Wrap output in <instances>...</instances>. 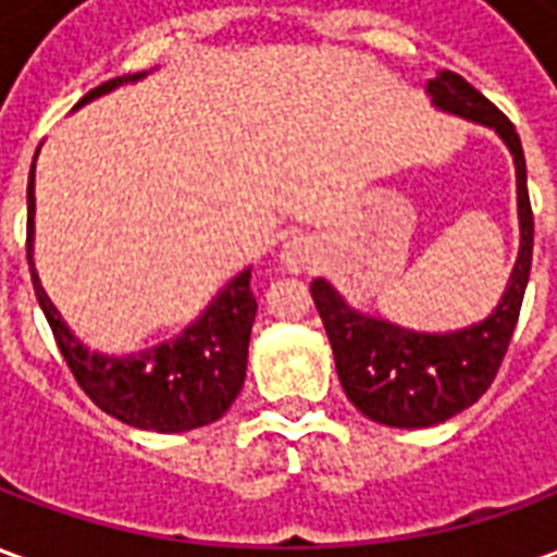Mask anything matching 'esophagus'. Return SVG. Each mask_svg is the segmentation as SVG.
I'll list each match as a JSON object with an SVG mask.
<instances>
[{
	"mask_svg": "<svg viewBox=\"0 0 557 557\" xmlns=\"http://www.w3.org/2000/svg\"><path fill=\"white\" fill-rule=\"evenodd\" d=\"M315 242L313 238H307V235H295L289 242L283 244V250H280V262L286 271H307V268L315 262Z\"/></svg>",
	"mask_w": 557,
	"mask_h": 557,
	"instance_id": "obj_1",
	"label": "esophagus"
}]
</instances>
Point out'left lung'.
Here are the masks:
<instances>
[{
    "instance_id": "1",
    "label": "left lung",
    "mask_w": 557,
    "mask_h": 557,
    "mask_svg": "<svg viewBox=\"0 0 557 557\" xmlns=\"http://www.w3.org/2000/svg\"><path fill=\"white\" fill-rule=\"evenodd\" d=\"M426 95L432 107L444 113L492 127L510 148L516 163L519 256L498 307L478 325L447 334H420L379 315L358 313L327 280L315 277L310 283L315 310L334 349L339 385L351 406L375 423L403 430L444 423L486 394L513 337L534 253L525 154L513 122L454 71H438L426 83Z\"/></svg>"
}]
</instances>
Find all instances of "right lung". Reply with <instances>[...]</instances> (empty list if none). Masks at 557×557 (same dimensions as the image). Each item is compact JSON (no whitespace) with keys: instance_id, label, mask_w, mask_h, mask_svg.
<instances>
[{"instance_id":"right-lung-1","label":"right lung","mask_w":557,"mask_h":557,"mask_svg":"<svg viewBox=\"0 0 557 557\" xmlns=\"http://www.w3.org/2000/svg\"><path fill=\"white\" fill-rule=\"evenodd\" d=\"M143 77H146V71L107 79L98 89H91L74 110ZM26 206H29L26 256H29L35 298H38L47 322L53 327L62 358L71 367L77 385L89 394L91 403L127 426L151 432H187L223 418L226 409L235 403V397L242 394L244 373H247V346H250V327H253L256 319L250 268H244L238 277H232L194 325L184 327L175 339H166V343L151 346L139 355H122V358L89 351L71 334L65 319L47 298L38 271H35V262H32L35 163L29 170Z\"/></svg>"}]
</instances>
